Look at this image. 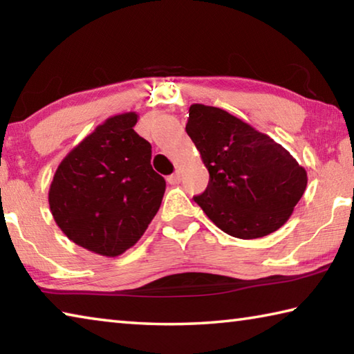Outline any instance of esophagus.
<instances>
[{"label":"esophagus","mask_w":354,"mask_h":354,"mask_svg":"<svg viewBox=\"0 0 354 354\" xmlns=\"http://www.w3.org/2000/svg\"><path fill=\"white\" fill-rule=\"evenodd\" d=\"M167 181H169V184H179V183H181V170H176L175 173H173V175L167 178Z\"/></svg>","instance_id":"34e87169"}]
</instances>
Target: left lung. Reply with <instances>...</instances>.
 Listing matches in <instances>:
<instances>
[{
    "instance_id": "8db88e82",
    "label": "left lung",
    "mask_w": 354,
    "mask_h": 354,
    "mask_svg": "<svg viewBox=\"0 0 354 354\" xmlns=\"http://www.w3.org/2000/svg\"><path fill=\"white\" fill-rule=\"evenodd\" d=\"M185 131L209 171L206 190L194 200L215 226L259 239L289 220L308 173L284 147L214 106L192 104Z\"/></svg>"
}]
</instances>
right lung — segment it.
I'll use <instances>...</instances> for the list:
<instances>
[{
    "label": "right lung",
    "mask_w": 354,
    "mask_h": 354,
    "mask_svg": "<svg viewBox=\"0 0 354 354\" xmlns=\"http://www.w3.org/2000/svg\"><path fill=\"white\" fill-rule=\"evenodd\" d=\"M136 112L109 117L65 156L48 203L70 241L115 257L134 247L158 214L165 179L151 167V145L134 131Z\"/></svg>",
    "instance_id": "obj_1"
}]
</instances>
